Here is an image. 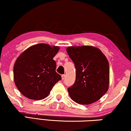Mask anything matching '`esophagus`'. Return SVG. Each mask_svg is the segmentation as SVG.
<instances>
[{
  "label": "esophagus",
  "mask_w": 131,
  "mask_h": 131,
  "mask_svg": "<svg viewBox=\"0 0 131 131\" xmlns=\"http://www.w3.org/2000/svg\"><path fill=\"white\" fill-rule=\"evenodd\" d=\"M66 74H62V76H61V78H62V80H64V79H65V78H66Z\"/></svg>",
  "instance_id": "1"
}]
</instances>
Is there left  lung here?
I'll return each mask as SVG.
<instances>
[{
	"label": "left lung",
	"mask_w": 131,
	"mask_h": 131,
	"mask_svg": "<svg viewBox=\"0 0 131 131\" xmlns=\"http://www.w3.org/2000/svg\"><path fill=\"white\" fill-rule=\"evenodd\" d=\"M67 52L76 68V80L68 88L70 98L83 105L98 101L108 89L110 69L106 57L92 46H69Z\"/></svg>",
	"instance_id": "1"
}]
</instances>
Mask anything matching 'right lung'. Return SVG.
I'll return each instance as SVG.
<instances>
[{
  "mask_svg": "<svg viewBox=\"0 0 131 131\" xmlns=\"http://www.w3.org/2000/svg\"><path fill=\"white\" fill-rule=\"evenodd\" d=\"M60 47L45 43L31 46L21 53L14 66V79L19 92L30 100L47 97L61 79L53 60Z\"/></svg>",
  "mask_w": 131,
  "mask_h": 131,
  "instance_id": "1",
  "label": "right lung"
}]
</instances>
